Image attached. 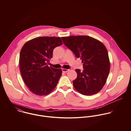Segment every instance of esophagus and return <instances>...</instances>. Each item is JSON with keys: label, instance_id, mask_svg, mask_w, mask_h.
Segmentation results:
<instances>
[{"label": "esophagus", "instance_id": "obj_1", "mask_svg": "<svg viewBox=\"0 0 131 131\" xmlns=\"http://www.w3.org/2000/svg\"><path fill=\"white\" fill-rule=\"evenodd\" d=\"M62 71L63 73H67V72H68L69 71V69H62Z\"/></svg>", "mask_w": 131, "mask_h": 131}]
</instances>
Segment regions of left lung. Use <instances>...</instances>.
<instances>
[{
    "label": "left lung",
    "mask_w": 131,
    "mask_h": 131,
    "mask_svg": "<svg viewBox=\"0 0 131 131\" xmlns=\"http://www.w3.org/2000/svg\"><path fill=\"white\" fill-rule=\"evenodd\" d=\"M61 39L83 63V71L75 70L77 77L73 81L75 89L87 96L99 92L104 86L110 71L108 54L104 45L88 36L63 37Z\"/></svg>",
    "instance_id": "obj_1"
}]
</instances>
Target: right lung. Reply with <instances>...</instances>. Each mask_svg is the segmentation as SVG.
<instances>
[{
  "instance_id": "add662e5",
  "label": "right lung",
  "mask_w": 131,
  "mask_h": 131,
  "mask_svg": "<svg viewBox=\"0 0 131 131\" xmlns=\"http://www.w3.org/2000/svg\"><path fill=\"white\" fill-rule=\"evenodd\" d=\"M62 44L60 37H39L26 42L19 54V63L23 79L34 94L44 96L56 87L62 75L60 69L49 67L53 49Z\"/></svg>"
}]
</instances>
